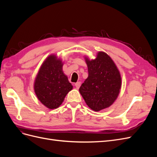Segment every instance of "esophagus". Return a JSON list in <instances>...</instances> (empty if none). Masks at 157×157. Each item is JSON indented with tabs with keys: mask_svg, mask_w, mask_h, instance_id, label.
<instances>
[{
	"mask_svg": "<svg viewBox=\"0 0 157 157\" xmlns=\"http://www.w3.org/2000/svg\"><path fill=\"white\" fill-rule=\"evenodd\" d=\"M80 85H81V82H77V83H75V86H76V88H77V89H78L80 88Z\"/></svg>",
	"mask_w": 157,
	"mask_h": 157,
	"instance_id": "1",
	"label": "esophagus"
}]
</instances>
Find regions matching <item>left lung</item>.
Wrapping results in <instances>:
<instances>
[{
    "mask_svg": "<svg viewBox=\"0 0 157 157\" xmlns=\"http://www.w3.org/2000/svg\"><path fill=\"white\" fill-rule=\"evenodd\" d=\"M85 61L88 77L79 92L90 109L99 111L117 99L121 88V74L113 59L103 52H99L95 59L86 57Z\"/></svg>",
    "mask_w": 157,
    "mask_h": 157,
    "instance_id": "1",
    "label": "left lung"
}]
</instances>
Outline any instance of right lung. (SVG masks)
I'll return each instance as SVG.
<instances>
[{"label": "right lung", "instance_id": "add662e5", "mask_svg": "<svg viewBox=\"0 0 157 157\" xmlns=\"http://www.w3.org/2000/svg\"><path fill=\"white\" fill-rule=\"evenodd\" d=\"M63 62L50 55L42 64L36 77L34 89L39 100L47 108H58L73 88L62 70Z\"/></svg>", "mask_w": 157, "mask_h": 157}]
</instances>
